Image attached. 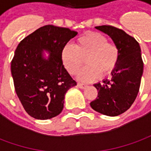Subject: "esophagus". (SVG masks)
<instances>
[{
	"label": "esophagus",
	"instance_id": "34e87169",
	"mask_svg": "<svg viewBox=\"0 0 151 151\" xmlns=\"http://www.w3.org/2000/svg\"><path fill=\"white\" fill-rule=\"evenodd\" d=\"M78 86L81 89H85L87 86L86 85V84H83V83H80V82H78Z\"/></svg>",
	"mask_w": 151,
	"mask_h": 151
}]
</instances>
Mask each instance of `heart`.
<instances>
[{"mask_svg": "<svg viewBox=\"0 0 151 151\" xmlns=\"http://www.w3.org/2000/svg\"><path fill=\"white\" fill-rule=\"evenodd\" d=\"M60 58L68 72L75 75L82 68L84 59L86 66L79 73L82 82L95 81L101 75L111 74L119 63L120 51L114 43L101 33L91 31L78 38L72 45H65L61 50Z\"/></svg>", "mask_w": 151, "mask_h": 151, "instance_id": "b5f03b06", "label": "heart"}]
</instances>
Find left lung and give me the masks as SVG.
Returning <instances> with one entry per match:
<instances>
[{
	"mask_svg": "<svg viewBox=\"0 0 151 151\" xmlns=\"http://www.w3.org/2000/svg\"><path fill=\"white\" fill-rule=\"evenodd\" d=\"M95 28L111 38L119 48L120 58L111 78L94 85L98 97L90 104L99 113L116 116L131 107L139 91L143 73L141 47L134 38L121 29L108 25Z\"/></svg>",
	"mask_w": 151,
	"mask_h": 151,
	"instance_id": "8db88e82",
	"label": "left lung"
}]
</instances>
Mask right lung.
Listing matches in <instances>:
<instances>
[{
	"mask_svg": "<svg viewBox=\"0 0 151 151\" xmlns=\"http://www.w3.org/2000/svg\"><path fill=\"white\" fill-rule=\"evenodd\" d=\"M77 31L46 25L24 38L15 50L11 73L16 94L25 111L38 120L59 115L65 95L77 85L63 65L60 53ZM50 53L47 59L43 50Z\"/></svg>",
	"mask_w": 151,
	"mask_h": 151,
	"instance_id": "add662e5",
	"label": "right lung"
}]
</instances>
